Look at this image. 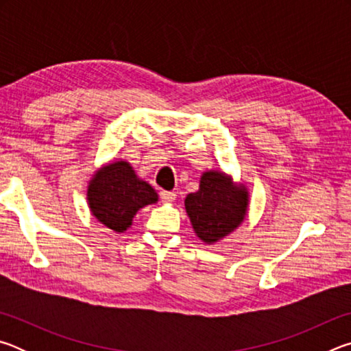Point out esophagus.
Returning <instances> with one entry per match:
<instances>
[{
    "instance_id": "esophagus-1",
    "label": "esophagus",
    "mask_w": 351,
    "mask_h": 351,
    "mask_svg": "<svg viewBox=\"0 0 351 351\" xmlns=\"http://www.w3.org/2000/svg\"><path fill=\"white\" fill-rule=\"evenodd\" d=\"M161 199L162 203H173V201L176 199V193L173 192H161Z\"/></svg>"
}]
</instances>
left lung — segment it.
Listing matches in <instances>:
<instances>
[{
  "mask_svg": "<svg viewBox=\"0 0 351 351\" xmlns=\"http://www.w3.org/2000/svg\"><path fill=\"white\" fill-rule=\"evenodd\" d=\"M184 206L198 239L215 245L245 221L249 190L226 171L207 170L199 178V189L187 195Z\"/></svg>",
  "mask_w": 351,
  "mask_h": 351,
  "instance_id": "8db88e82",
  "label": "left lung"
}]
</instances>
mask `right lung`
Here are the masks:
<instances>
[{
  "mask_svg": "<svg viewBox=\"0 0 351 351\" xmlns=\"http://www.w3.org/2000/svg\"><path fill=\"white\" fill-rule=\"evenodd\" d=\"M86 199L91 215L112 232L132 228L138 210L158 203V193L136 175L132 164L116 159L99 167L88 181Z\"/></svg>",
  "mask_w": 351,
  "mask_h": 351,
  "instance_id": "1",
  "label": "right lung"
}]
</instances>
